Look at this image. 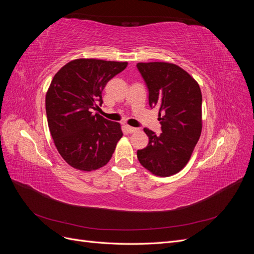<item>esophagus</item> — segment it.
Segmentation results:
<instances>
[{
    "label": "esophagus",
    "instance_id": "1",
    "mask_svg": "<svg viewBox=\"0 0 254 254\" xmlns=\"http://www.w3.org/2000/svg\"><path fill=\"white\" fill-rule=\"evenodd\" d=\"M125 129H126V131L128 132V133H133V132H136L137 130V128H134V127H131V126H125Z\"/></svg>",
    "mask_w": 254,
    "mask_h": 254
}]
</instances>
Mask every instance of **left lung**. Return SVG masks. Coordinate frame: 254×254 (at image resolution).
Masks as SVG:
<instances>
[{
    "instance_id": "obj_1",
    "label": "left lung",
    "mask_w": 254,
    "mask_h": 254,
    "mask_svg": "<svg viewBox=\"0 0 254 254\" xmlns=\"http://www.w3.org/2000/svg\"><path fill=\"white\" fill-rule=\"evenodd\" d=\"M150 107H159L162 133L144 128L149 142L137 150L140 163L151 174L168 177L188 164L202 129V95L198 82L170 63H139Z\"/></svg>"
}]
</instances>
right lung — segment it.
I'll use <instances>...</instances> for the list:
<instances>
[{
    "mask_svg": "<svg viewBox=\"0 0 254 254\" xmlns=\"http://www.w3.org/2000/svg\"><path fill=\"white\" fill-rule=\"evenodd\" d=\"M128 63L75 59L55 74L45 96L48 124L60 156L78 171L91 172L109 162L123 136L117 122L93 114L102 106L107 82Z\"/></svg>",
    "mask_w": 254,
    "mask_h": 254,
    "instance_id": "right-lung-1",
    "label": "right lung"
}]
</instances>
